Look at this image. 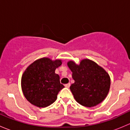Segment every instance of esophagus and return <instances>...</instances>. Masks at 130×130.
<instances>
[{
    "instance_id": "obj_1",
    "label": "esophagus",
    "mask_w": 130,
    "mask_h": 130,
    "mask_svg": "<svg viewBox=\"0 0 130 130\" xmlns=\"http://www.w3.org/2000/svg\"><path fill=\"white\" fill-rule=\"evenodd\" d=\"M65 87H67V88H69V87H70V83L67 84L65 85Z\"/></svg>"
}]
</instances>
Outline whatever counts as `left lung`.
Masks as SVG:
<instances>
[{
    "label": "left lung",
    "instance_id": "8db88e82",
    "mask_svg": "<svg viewBox=\"0 0 130 130\" xmlns=\"http://www.w3.org/2000/svg\"><path fill=\"white\" fill-rule=\"evenodd\" d=\"M67 65L75 80L70 89L76 101L89 107L101 103L109 90L111 80L108 73L88 59L82 60L80 65L72 61H69Z\"/></svg>",
    "mask_w": 130,
    "mask_h": 130
}]
</instances>
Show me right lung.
I'll use <instances>...</instances> for the list:
<instances>
[{
    "label": "right lung",
    "mask_w": 130,
    "mask_h": 130,
    "mask_svg": "<svg viewBox=\"0 0 130 130\" xmlns=\"http://www.w3.org/2000/svg\"><path fill=\"white\" fill-rule=\"evenodd\" d=\"M61 61L48 58L36 60L27 68L22 76L21 87L25 98L33 105L44 107L53 104L64 87L55 73Z\"/></svg>",
    "instance_id": "add662e5"
}]
</instances>
